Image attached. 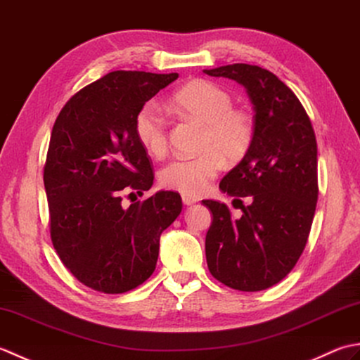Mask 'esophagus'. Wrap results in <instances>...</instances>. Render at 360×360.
Listing matches in <instances>:
<instances>
[{
	"label": "esophagus",
	"mask_w": 360,
	"mask_h": 360,
	"mask_svg": "<svg viewBox=\"0 0 360 360\" xmlns=\"http://www.w3.org/2000/svg\"><path fill=\"white\" fill-rule=\"evenodd\" d=\"M182 202H184L186 205H192V204L198 202V200H196V198H193V196H187V195H182Z\"/></svg>",
	"instance_id": "1"
}]
</instances>
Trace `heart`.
Listing matches in <instances>:
<instances>
[{
    "instance_id": "b5f03b06",
    "label": "heart",
    "mask_w": 360,
    "mask_h": 360,
    "mask_svg": "<svg viewBox=\"0 0 360 360\" xmlns=\"http://www.w3.org/2000/svg\"><path fill=\"white\" fill-rule=\"evenodd\" d=\"M173 105L204 125L200 148L192 158H176L159 174L162 187L187 196H200L223 168L224 160L238 162L255 136L254 117L233 108L226 89L207 80H195L176 91ZM137 141L151 156H164L168 147L167 120L156 103L147 102L134 117Z\"/></svg>"
}]
</instances>
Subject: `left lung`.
<instances>
[{"label": "left lung", "mask_w": 360, "mask_h": 360, "mask_svg": "<svg viewBox=\"0 0 360 360\" xmlns=\"http://www.w3.org/2000/svg\"><path fill=\"white\" fill-rule=\"evenodd\" d=\"M204 72L238 82L254 105V142L219 182L241 217L235 219L224 202L202 204L213 215L205 235L210 274L229 288L255 292L285 278L307 246L319 196L314 128L297 96L271 71L233 63Z\"/></svg>", "instance_id": "obj_1"}]
</instances>
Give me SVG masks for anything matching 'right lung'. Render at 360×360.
Segmentation results:
<instances>
[{"instance_id":"right-lung-1","label":"right lung","mask_w":360,"mask_h":360,"mask_svg":"<svg viewBox=\"0 0 360 360\" xmlns=\"http://www.w3.org/2000/svg\"><path fill=\"white\" fill-rule=\"evenodd\" d=\"M176 79L110 72L75 93L53 124L43 172L51 240L66 269L98 292L142 285L156 267L160 233L182 210L176 192L122 204L155 179L134 133L136 114Z\"/></svg>"}]
</instances>
